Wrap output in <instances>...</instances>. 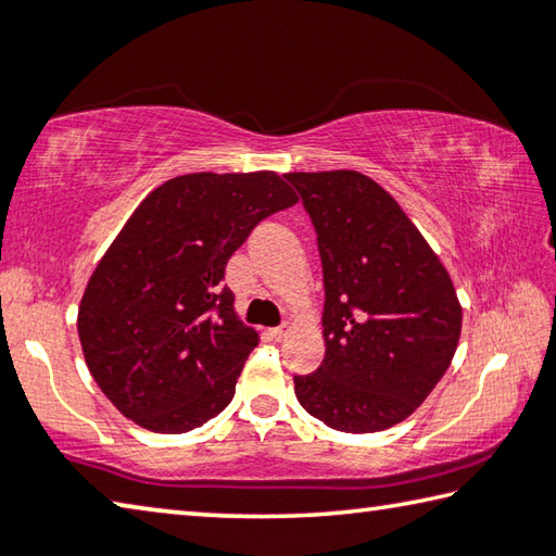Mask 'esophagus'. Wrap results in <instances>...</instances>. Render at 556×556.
Wrapping results in <instances>:
<instances>
[{
  "label": "esophagus",
  "mask_w": 556,
  "mask_h": 556,
  "mask_svg": "<svg viewBox=\"0 0 556 556\" xmlns=\"http://www.w3.org/2000/svg\"><path fill=\"white\" fill-rule=\"evenodd\" d=\"M271 338H275V341H285V338L291 333V324H281V326H277V328H271Z\"/></svg>",
  "instance_id": "esophagus-1"
}]
</instances>
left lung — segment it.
I'll list each match as a JSON object with an SVG mask.
<instances>
[{
	"instance_id": "1",
	"label": "left lung",
	"mask_w": 556,
	"mask_h": 556,
	"mask_svg": "<svg viewBox=\"0 0 556 556\" xmlns=\"http://www.w3.org/2000/svg\"><path fill=\"white\" fill-rule=\"evenodd\" d=\"M312 215L324 265L326 357L294 375L326 427L372 434L409 417L448 370L460 304L441 260L400 203L357 172L287 174Z\"/></svg>"
}]
</instances>
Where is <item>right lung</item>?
Segmentation results:
<instances>
[{
    "mask_svg": "<svg viewBox=\"0 0 556 556\" xmlns=\"http://www.w3.org/2000/svg\"><path fill=\"white\" fill-rule=\"evenodd\" d=\"M294 203L275 172H203L154 188L131 213L78 308L88 370L127 419L184 434L228 407L260 336L235 314L225 265Z\"/></svg>",
    "mask_w": 556,
    "mask_h": 556,
    "instance_id": "obj_1",
    "label": "right lung"
}]
</instances>
